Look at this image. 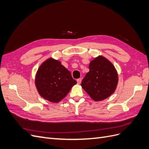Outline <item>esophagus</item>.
Wrapping results in <instances>:
<instances>
[{
  "label": "esophagus",
  "mask_w": 149,
  "mask_h": 149,
  "mask_svg": "<svg viewBox=\"0 0 149 149\" xmlns=\"http://www.w3.org/2000/svg\"><path fill=\"white\" fill-rule=\"evenodd\" d=\"M81 80H82L81 78H78V79H77V82H78V84H80L81 82Z\"/></svg>",
  "instance_id": "esophagus-1"
}]
</instances>
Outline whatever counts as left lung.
Instances as JSON below:
<instances>
[{"mask_svg": "<svg viewBox=\"0 0 149 149\" xmlns=\"http://www.w3.org/2000/svg\"><path fill=\"white\" fill-rule=\"evenodd\" d=\"M89 68L81 82L82 88L96 101L109 97L118 83L115 67L106 58L100 56L90 62Z\"/></svg>", "mask_w": 149, "mask_h": 149, "instance_id": "left-lung-1", "label": "left lung"}]
</instances>
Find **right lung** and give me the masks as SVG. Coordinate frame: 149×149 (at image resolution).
<instances>
[{
	"mask_svg": "<svg viewBox=\"0 0 149 149\" xmlns=\"http://www.w3.org/2000/svg\"><path fill=\"white\" fill-rule=\"evenodd\" d=\"M76 83L70 71L53 58L43 63L35 78V85L40 95L53 102L63 100Z\"/></svg>",
	"mask_w": 149,
	"mask_h": 149,
	"instance_id": "1",
	"label": "right lung"
}]
</instances>
